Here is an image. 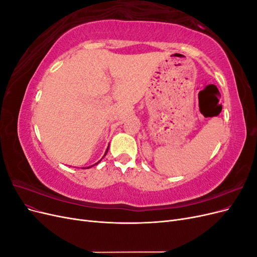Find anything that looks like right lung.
<instances>
[{
    "label": "right lung",
    "mask_w": 257,
    "mask_h": 257,
    "mask_svg": "<svg viewBox=\"0 0 257 257\" xmlns=\"http://www.w3.org/2000/svg\"><path fill=\"white\" fill-rule=\"evenodd\" d=\"M107 152H108V148H107V150H106V152H105V154H104V157H105V155H106V154H107ZM104 157H103V158H102V159H104ZM100 161H102V160H99V161H98V162H97V163H95V164H94V165H97V164H98V163H99V162H100ZM94 165H91V166H88V167H83V168H82V169H87V168H91V167H92V166H94Z\"/></svg>",
    "instance_id": "add662e5"
}]
</instances>
